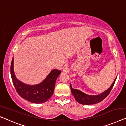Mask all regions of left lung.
<instances>
[{
  "instance_id": "1",
  "label": "left lung",
  "mask_w": 126,
  "mask_h": 126,
  "mask_svg": "<svg viewBox=\"0 0 126 126\" xmlns=\"http://www.w3.org/2000/svg\"><path fill=\"white\" fill-rule=\"evenodd\" d=\"M116 78L115 79L114 82L112 83L111 86L107 90L98 95H88L81 91L80 90L74 89L72 87L71 84H70L71 91L72 95H74V98L79 103L85 104V105H91V104L98 103L102 102L103 99H105L110 93L115 84V82Z\"/></svg>"
}]
</instances>
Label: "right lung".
Wrapping results in <instances>:
<instances>
[{
	"label": "right lung",
	"mask_w": 126,
	"mask_h": 126,
	"mask_svg": "<svg viewBox=\"0 0 126 126\" xmlns=\"http://www.w3.org/2000/svg\"><path fill=\"white\" fill-rule=\"evenodd\" d=\"M61 73V70L54 69L42 82L29 85L22 82L16 77L14 71L13 58L11 64V76L17 93L22 98L33 103H43L51 98L54 93L56 80Z\"/></svg>",
	"instance_id": "obj_1"
}]
</instances>
